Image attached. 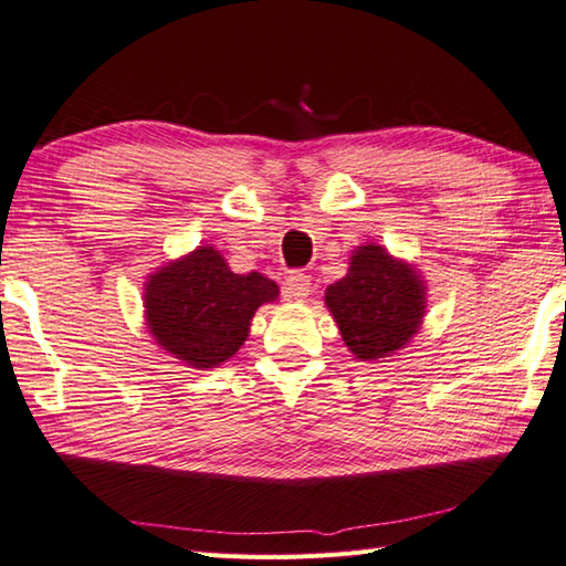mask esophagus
I'll list each match as a JSON object with an SVG mask.
<instances>
[{
  "instance_id": "esophagus-1",
  "label": "esophagus",
  "mask_w": 566,
  "mask_h": 566,
  "mask_svg": "<svg viewBox=\"0 0 566 566\" xmlns=\"http://www.w3.org/2000/svg\"><path fill=\"white\" fill-rule=\"evenodd\" d=\"M285 301H305L311 295V275L305 273H291L283 283Z\"/></svg>"
}]
</instances>
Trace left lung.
Masks as SVG:
<instances>
[{
	"mask_svg": "<svg viewBox=\"0 0 566 566\" xmlns=\"http://www.w3.org/2000/svg\"><path fill=\"white\" fill-rule=\"evenodd\" d=\"M426 303L421 271L375 241L352 251L345 279L325 291L343 343L359 361H381L407 347L421 329Z\"/></svg>",
	"mask_w": 566,
	"mask_h": 566,
	"instance_id": "1",
	"label": "left lung"
}]
</instances>
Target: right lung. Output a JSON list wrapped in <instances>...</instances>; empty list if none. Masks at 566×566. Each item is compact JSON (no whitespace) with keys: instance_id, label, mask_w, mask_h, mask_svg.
I'll return each instance as SVG.
<instances>
[{"instance_id":"1","label":"right lung","mask_w":566,"mask_h":566,"mask_svg":"<svg viewBox=\"0 0 566 566\" xmlns=\"http://www.w3.org/2000/svg\"><path fill=\"white\" fill-rule=\"evenodd\" d=\"M279 285L261 273H233L211 243L147 275L145 325L167 355L211 369L231 359L251 333V319L279 301Z\"/></svg>"}]
</instances>
